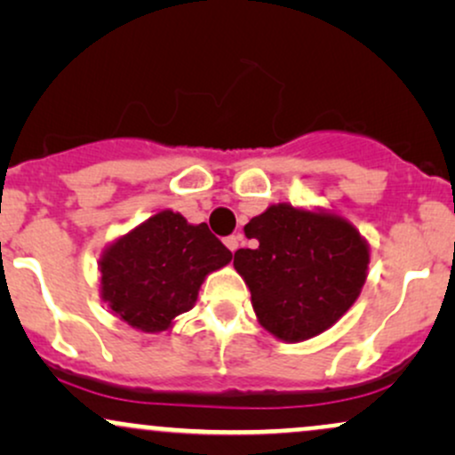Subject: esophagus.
Listing matches in <instances>:
<instances>
[{"instance_id":"34e87169","label":"esophagus","mask_w":455,"mask_h":455,"mask_svg":"<svg viewBox=\"0 0 455 455\" xmlns=\"http://www.w3.org/2000/svg\"><path fill=\"white\" fill-rule=\"evenodd\" d=\"M224 243H227V248L231 250V252H237V248L242 245V235H231V237L224 239Z\"/></svg>"}]
</instances>
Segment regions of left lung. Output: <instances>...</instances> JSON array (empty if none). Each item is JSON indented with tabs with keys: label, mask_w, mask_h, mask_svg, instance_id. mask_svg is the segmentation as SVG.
I'll return each mask as SVG.
<instances>
[{
	"label": "left lung",
	"mask_w": 455,
	"mask_h": 455,
	"mask_svg": "<svg viewBox=\"0 0 455 455\" xmlns=\"http://www.w3.org/2000/svg\"><path fill=\"white\" fill-rule=\"evenodd\" d=\"M254 248L235 252L259 323L282 342L318 336L355 304L370 245L340 213L269 205L243 227Z\"/></svg>",
	"instance_id": "8db88e82"
}]
</instances>
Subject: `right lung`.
Masks as SVG:
<instances>
[{
    "label": "right lung",
    "instance_id": "1",
    "mask_svg": "<svg viewBox=\"0 0 455 455\" xmlns=\"http://www.w3.org/2000/svg\"><path fill=\"white\" fill-rule=\"evenodd\" d=\"M231 259L205 222L190 224L181 213L162 210L104 248L100 297L130 327L166 331L192 310L207 275Z\"/></svg>",
    "mask_w": 455,
    "mask_h": 455
}]
</instances>
